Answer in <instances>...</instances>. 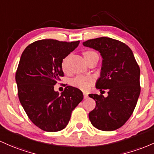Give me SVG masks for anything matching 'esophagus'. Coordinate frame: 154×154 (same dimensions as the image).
Returning <instances> with one entry per match:
<instances>
[{"mask_svg": "<svg viewBox=\"0 0 154 154\" xmlns=\"http://www.w3.org/2000/svg\"><path fill=\"white\" fill-rule=\"evenodd\" d=\"M83 96H84V99H87V98L88 97V94H86V93H83Z\"/></svg>", "mask_w": 154, "mask_h": 154, "instance_id": "esophagus-1", "label": "esophagus"}]
</instances>
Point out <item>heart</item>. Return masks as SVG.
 Segmentation results:
<instances>
[{
    "label": "heart",
    "mask_w": 154,
    "mask_h": 154,
    "mask_svg": "<svg viewBox=\"0 0 154 154\" xmlns=\"http://www.w3.org/2000/svg\"><path fill=\"white\" fill-rule=\"evenodd\" d=\"M83 55L84 58L86 59L92 56H98V54L97 52L93 50H88L83 52ZM66 62L67 58H64L62 61V69L64 72L66 71ZM94 82H95V78L92 76L77 75L70 80L71 85L82 91L88 90L91 86L94 85Z\"/></svg>",
    "instance_id": "1"
}]
</instances>
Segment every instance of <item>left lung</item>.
<instances>
[{"mask_svg": "<svg viewBox=\"0 0 154 154\" xmlns=\"http://www.w3.org/2000/svg\"><path fill=\"white\" fill-rule=\"evenodd\" d=\"M82 45L101 53L102 72L96 88L108 89L107 97L89 94L96 101V107L89 112V119L99 130L119 129L131 117L139 98V66L131 49L118 40L100 37L88 40Z\"/></svg>", "mask_w": 154, "mask_h": 154, "instance_id": "obj_1", "label": "left lung"}]
</instances>
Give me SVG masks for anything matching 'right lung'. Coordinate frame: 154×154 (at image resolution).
Returning a JSON list of instances; mask_svg holds the SVG:
<instances>
[{"instance_id": "obj_1", "label": "right lung", "mask_w": 154, "mask_h": 154, "mask_svg": "<svg viewBox=\"0 0 154 154\" xmlns=\"http://www.w3.org/2000/svg\"><path fill=\"white\" fill-rule=\"evenodd\" d=\"M80 41L42 39L28 45L20 58L15 75L18 97L29 119L44 131L63 129L72 110L83 99L80 89L66 86L59 94L54 85L63 77L62 61Z\"/></svg>"}]
</instances>
